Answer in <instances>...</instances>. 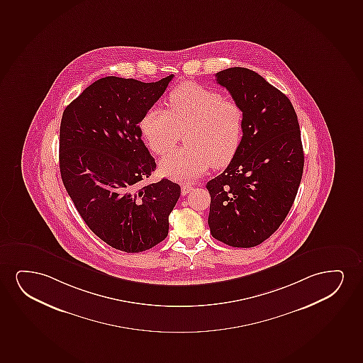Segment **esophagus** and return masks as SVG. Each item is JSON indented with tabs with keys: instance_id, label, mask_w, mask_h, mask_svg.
<instances>
[{
	"instance_id": "34e87169",
	"label": "esophagus",
	"mask_w": 363,
	"mask_h": 363,
	"mask_svg": "<svg viewBox=\"0 0 363 363\" xmlns=\"http://www.w3.org/2000/svg\"><path fill=\"white\" fill-rule=\"evenodd\" d=\"M192 189H194V187H192L191 184H182V187H181V194H182V196H186V194H189Z\"/></svg>"
}]
</instances>
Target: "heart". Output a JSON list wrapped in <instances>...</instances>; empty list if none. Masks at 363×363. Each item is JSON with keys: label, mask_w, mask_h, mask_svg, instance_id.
Returning a JSON list of instances; mask_svg holds the SVG:
<instances>
[{"label": "heart", "mask_w": 363, "mask_h": 363, "mask_svg": "<svg viewBox=\"0 0 363 363\" xmlns=\"http://www.w3.org/2000/svg\"><path fill=\"white\" fill-rule=\"evenodd\" d=\"M169 112L152 107L140 122L146 142L157 155H166L184 134V146L160 162L162 174L177 181H192L212 165L225 166L239 147L242 109L233 99L196 84L174 89Z\"/></svg>", "instance_id": "heart-1"}]
</instances>
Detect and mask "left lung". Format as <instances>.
<instances>
[{"instance_id":"1","label":"left lung","mask_w":363,"mask_h":363,"mask_svg":"<svg viewBox=\"0 0 363 363\" xmlns=\"http://www.w3.org/2000/svg\"><path fill=\"white\" fill-rule=\"evenodd\" d=\"M242 109V138L223 174L207 184L213 238L254 247L277 230L301 184L304 152L297 114L286 94L257 72L230 67L216 74Z\"/></svg>"}]
</instances>
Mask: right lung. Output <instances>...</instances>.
<instances>
[{
    "instance_id": "add662e5",
    "label": "right lung",
    "mask_w": 363,
    "mask_h": 363,
    "mask_svg": "<svg viewBox=\"0 0 363 363\" xmlns=\"http://www.w3.org/2000/svg\"><path fill=\"white\" fill-rule=\"evenodd\" d=\"M172 77L147 84L107 76L62 113L59 166L66 191L94 234L124 252H142L165 239L181 194L169 179L142 186L156 164L139 123Z\"/></svg>"
}]
</instances>
